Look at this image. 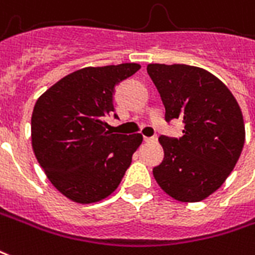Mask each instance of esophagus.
I'll return each instance as SVG.
<instances>
[{
    "label": "esophagus",
    "mask_w": 255,
    "mask_h": 255,
    "mask_svg": "<svg viewBox=\"0 0 255 255\" xmlns=\"http://www.w3.org/2000/svg\"><path fill=\"white\" fill-rule=\"evenodd\" d=\"M156 136H144V142H155Z\"/></svg>",
    "instance_id": "1"
}]
</instances>
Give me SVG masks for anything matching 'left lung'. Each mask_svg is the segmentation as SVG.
<instances>
[{
  "label": "left lung",
  "instance_id": "obj_1",
  "mask_svg": "<svg viewBox=\"0 0 255 255\" xmlns=\"http://www.w3.org/2000/svg\"><path fill=\"white\" fill-rule=\"evenodd\" d=\"M147 73L161 94L166 122L185 124L181 137L159 136L165 156L154 177L173 199L201 201L222 186L241 156L242 111L227 86L204 69L151 63Z\"/></svg>",
  "mask_w": 255,
  "mask_h": 255
}]
</instances>
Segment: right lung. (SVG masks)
Returning a JSON list of instances; mask_svg holds the SVG:
<instances>
[{
	"label": "right lung",
	"mask_w": 255,
	"mask_h": 255,
	"mask_svg": "<svg viewBox=\"0 0 255 255\" xmlns=\"http://www.w3.org/2000/svg\"><path fill=\"white\" fill-rule=\"evenodd\" d=\"M139 69L123 63L77 70L35 104L33 152L51 184L75 203H96L115 192L142 143L140 133H112L105 122L115 112L116 85Z\"/></svg>",
	"instance_id": "1"
}]
</instances>
